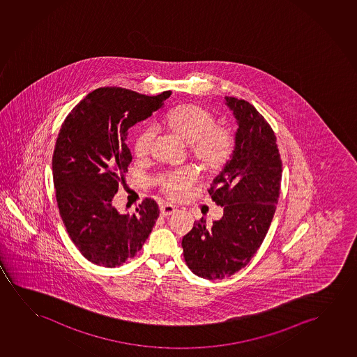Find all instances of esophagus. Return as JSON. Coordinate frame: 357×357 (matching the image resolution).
Instances as JSON below:
<instances>
[{"instance_id": "obj_1", "label": "esophagus", "mask_w": 357, "mask_h": 357, "mask_svg": "<svg viewBox=\"0 0 357 357\" xmlns=\"http://www.w3.org/2000/svg\"><path fill=\"white\" fill-rule=\"evenodd\" d=\"M161 215L163 217H169V215H174L176 212V206L171 205V204H165V205L161 206Z\"/></svg>"}]
</instances>
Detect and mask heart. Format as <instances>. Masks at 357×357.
I'll list each match as a JSON object with an SVG mask.
<instances>
[{
  "label": "heart",
  "instance_id": "obj_1",
  "mask_svg": "<svg viewBox=\"0 0 357 357\" xmlns=\"http://www.w3.org/2000/svg\"><path fill=\"white\" fill-rule=\"evenodd\" d=\"M163 123L189 145L191 157L205 171H220L233 153V135L228 129L218 127L215 116L199 105L186 103L178 106L167 114ZM153 137L155 132L150 128H145L137 134L134 144L137 157L150 153ZM195 172L190 168L171 173L162 179V190L169 197L179 199L184 196L186 188L195 179Z\"/></svg>",
  "mask_w": 357,
  "mask_h": 357
}]
</instances>
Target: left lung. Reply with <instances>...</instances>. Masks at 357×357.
I'll return each instance as SVG.
<instances>
[{
    "label": "left lung",
    "mask_w": 357,
    "mask_h": 357,
    "mask_svg": "<svg viewBox=\"0 0 357 357\" xmlns=\"http://www.w3.org/2000/svg\"><path fill=\"white\" fill-rule=\"evenodd\" d=\"M238 129L234 150L208 189L225 208L211 227L194 223L181 246L197 277H230L249 264L264 241L278 204L282 160L277 137L261 113L245 100L225 96Z\"/></svg>",
    "instance_id": "1"
}]
</instances>
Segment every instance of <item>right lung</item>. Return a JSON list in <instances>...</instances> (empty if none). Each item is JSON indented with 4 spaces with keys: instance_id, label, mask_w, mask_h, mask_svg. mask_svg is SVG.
Segmentation results:
<instances>
[{
    "instance_id": "obj_1",
    "label": "right lung",
    "mask_w": 357,
    "mask_h": 357,
    "mask_svg": "<svg viewBox=\"0 0 357 357\" xmlns=\"http://www.w3.org/2000/svg\"><path fill=\"white\" fill-rule=\"evenodd\" d=\"M171 93L96 89L62 124L52 156L56 200L73 244L93 264L112 268L132 259L156 223V201L145 199L129 215L118 212L113 197L132 162L129 129L163 107Z\"/></svg>"
}]
</instances>
